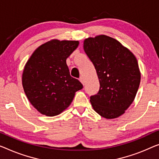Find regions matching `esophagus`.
Returning <instances> with one entry per match:
<instances>
[{
	"label": "esophagus",
	"instance_id": "34e87169",
	"mask_svg": "<svg viewBox=\"0 0 159 159\" xmlns=\"http://www.w3.org/2000/svg\"><path fill=\"white\" fill-rule=\"evenodd\" d=\"M79 80H80V81L82 83V84L83 85H84L85 84V80H84V77H80V79H79Z\"/></svg>",
	"mask_w": 159,
	"mask_h": 159
}]
</instances>
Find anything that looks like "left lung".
Masks as SVG:
<instances>
[{
  "mask_svg": "<svg viewBox=\"0 0 159 159\" xmlns=\"http://www.w3.org/2000/svg\"><path fill=\"white\" fill-rule=\"evenodd\" d=\"M84 49L100 83L98 93L90 98L92 107L107 119L120 116L134 101L140 85L136 56L117 40L105 35L85 39Z\"/></svg>",
  "mask_w": 159,
  "mask_h": 159,
  "instance_id": "8db88e82",
  "label": "left lung"
}]
</instances>
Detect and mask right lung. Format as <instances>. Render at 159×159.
<instances>
[{
    "instance_id": "add662e5",
    "label": "right lung",
    "mask_w": 159,
    "mask_h": 159,
    "mask_svg": "<svg viewBox=\"0 0 159 159\" xmlns=\"http://www.w3.org/2000/svg\"><path fill=\"white\" fill-rule=\"evenodd\" d=\"M79 44L78 41L53 39L35 49L25 63L23 90L41 114H60L71 103L75 92L83 89L81 83L70 76L66 64V59Z\"/></svg>"
}]
</instances>
